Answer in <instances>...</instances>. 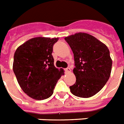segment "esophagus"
I'll list each match as a JSON object with an SVG mask.
<instances>
[{"label":"esophagus","mask_w":124,"mask_h":124,"mask_svg":"<svg viewBox=\"0 0 124 124\" xmlns=\"http://www.w3.org/2000/svg\"><path fill=\"white\" fill-rule=\"evenodd\" d=\"M64 71H65L66 73H69V72H70V71H71V70H70V68L69 67H68V68H66L64 69Z\"/></svg>","instance_id":"obj_1"}]
</instances>
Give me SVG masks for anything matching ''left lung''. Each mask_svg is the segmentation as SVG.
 Segmentation results:
<instances>
[{
	"label": "left lung",
	"instance_id": "obj_1",
	"mask_svg": "<svg viewBox=\"0 0 124 124\" xmlns=\"http://www.w3.org/2000/svg\"><path fill=\"white\" fill-rule=\"evenodd\" d=\"M74 56L76 82L70 87L73 95L89 98L100 91L110 78L112 61L103 43L85 33L64 38Z\"/></svg>",
	"mask_w": 124,
	"mask_h": 124
}]
</instances>
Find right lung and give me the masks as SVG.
I'll return each mask as SVG.
<instances>
[{
  "instance_id": "add662e5",
  "label": "right lung",
  "mask_w": 124,
  "mask_h": 124,
  "mask_svg": "<svg viewBox=\"0 0 124 124\" xmlns=\"http://www.w3.org/2000/svg\"><path fill=\"white\" fill-rule=\"evenodd\" d=\"M58 38L36 37L16 49L13 71L24 93L37 100L49 98L58 80L64 75L54 65L53 46Z\"/></svg>"
}]
</instances>
